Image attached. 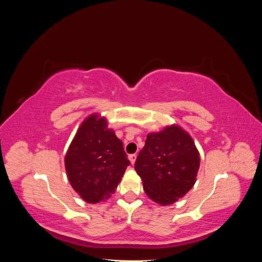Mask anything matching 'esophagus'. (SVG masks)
<instances>
[{
    "label": "esophagus",
    "instance_id": "1",
    "mask_svg": "<svg viewBox=\"0 0 262 262\" xmlns=\"http://www.w3.org/2000/svg\"><path fill=\"white\" fill-rule=\"evenodd\" d=\"M129 160H130L131 164L133 165L134 163H136V161H137V155H136V154H131V155H129Z\"/></svg>",
    "mask_w": 262,
    "mask_h": 262
}]
</instances>
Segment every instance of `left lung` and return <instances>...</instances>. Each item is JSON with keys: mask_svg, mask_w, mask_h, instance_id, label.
Listing matches in <instances>:
<instances>
[{"mask_svg": "<svg viewBox=\"0 0 262 262\" xmlns=\"http://www.w3.org/2000/svg\"><path fill=\"white\" fill-rule=\"evenodd\" d=\"M199 167V150L190 134L177 124L148 133L134 165L145 193L161 205L184 196L193 187Z\"/></svg>", "mask_w": 262, "mask_h": 262, "instance_id": "obj_1", "label": "left lung"}]
</instances>
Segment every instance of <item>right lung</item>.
I'll return each instance as SVG.
<instances>
[{
    "label": "right lung",
    "mask_w": 262,
    "mask_h": 262,
    "mask_svg": "<svg viewBox=\"0 0 262 262\" xmlns=\"http://www.w3.org/2000/svg\"><path fill=\"white\" fill-rule=\"evenodd\" d=\"M71 186L89 203L112 196L130 161L105 117L93 114L78 128L64 157Z\"/></svg>",
    "instance_id": "right-lung-1"
}]
</instances>
